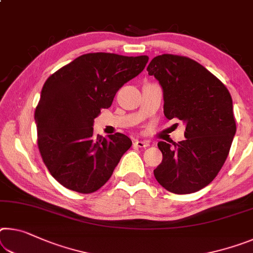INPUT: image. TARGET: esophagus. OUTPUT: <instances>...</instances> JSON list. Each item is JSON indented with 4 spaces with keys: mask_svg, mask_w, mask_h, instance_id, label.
<instances>
[{
    "mask_svg": "<svg viewBox=\"0 0 253 253\" xmlns=\"http://www.w3.org/2000/svg\"><path fill=\"white\" fill-rule=\"evenodd\" d=\"M134 144H135L136 146L142 147V148H145V147H147V146H150V142H147V141H141V139H136Z\"/></svg>",
    "mask_w": 253,
    "mask_h": 253,
    "instance_id": "1",
    "label": "esophagus"
}]
</instances>
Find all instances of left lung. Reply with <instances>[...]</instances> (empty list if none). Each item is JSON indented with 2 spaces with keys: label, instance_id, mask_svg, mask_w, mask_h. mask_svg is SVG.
Returning <instances> with one entry per match:
<instances>
[{
  "label": "left lung",
  "instance_id": "1",
  "mask_svg": "<svg viewBox=\"0 0 253 253\" xmlns=\"http://www.w3.org/2000/svg\"><path fill=\"white\" fill-rule=\"evenodd\" d=\"M146 70L162 87L164 116L186 125L184 141L158 143L163 159L154 177L173 194L203 189L222 169L236 131L230 92L203 65L183 56H156Z\"/></svg>",
  "mask_w": 253,
  "mask_h": 253
}]
</instances>
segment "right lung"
I'll return each mask as SVG.
<instances>
[{"label": "right lung", "mask_w": 253, "mask_h": 253, "mask_svg": "<svg viewBox=\"0 0 253 253\" xmlns=\"http://www.w3.org/2000/svg\"><path fill=\"white\" fill-rule=\"evenodd\" d=\"M145 55L80 56L47 79L35 111L38 147L50 174L67 189L97 191L111 177L130 138L93 135L94 118L117 91L144 70Z\"/></svg>", "instance_id": "1"}]
</instances>
